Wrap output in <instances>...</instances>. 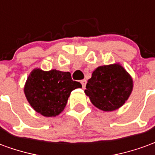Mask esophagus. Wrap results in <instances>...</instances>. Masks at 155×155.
I'll list each match as a JSON object with an SVG mask.
<instances>
[{"mask_svg": "<svg viewBox=\"0 0 155 155\" xmlns=\"http://www.w3.org/2000/svg\"><path fill=\"white\" fill-rule=\"evenodd\" d=\"M81 84H82V87L85 88V85H86V80H82V81H81Z\"/></svg>", "mask_w": 155, "mask_h": 155, "instance_id": "1", "label": "esophagus"}]
</instances>
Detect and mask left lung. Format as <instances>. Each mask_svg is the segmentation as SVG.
<instances>
[{
    "label": "left lung",
    "mask_w": 155,
    "mask_h": 155,
    "mask_svg": "<svg viewBox=\"0 0 155 155\" xmlns=\"http://www.w3.org/2000/svg\"><path fill=\"white\" fill-rule=\"evenodd\" d=\"M133 89V81L120 64L98 67L88 81L84 93L95 107L113 111L121 107Z\"/></svg>",
    "instance_id": "obj_1"
}]
</instances>
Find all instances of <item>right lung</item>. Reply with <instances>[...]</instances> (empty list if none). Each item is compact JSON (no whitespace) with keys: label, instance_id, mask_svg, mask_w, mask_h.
I'll list each match as a JSON object with an SVG mask.
<instances>
[{"label":"right lung","instance_id":"1","mask_svg":"<svg viewBox=\"0 0 155 155\" xmlns=\"http://www.w3.org/2000/svg\"><path fill=\"white\" fill-rule=\"evenodd\" d=\"M80 82L71 79L70 72L37 69L29 75L25 94L32 108L45 117L56 116L67 104L71 91L81 88Z\"/></svg>","mask_w":155,"mask_h":155}]
</instances>
